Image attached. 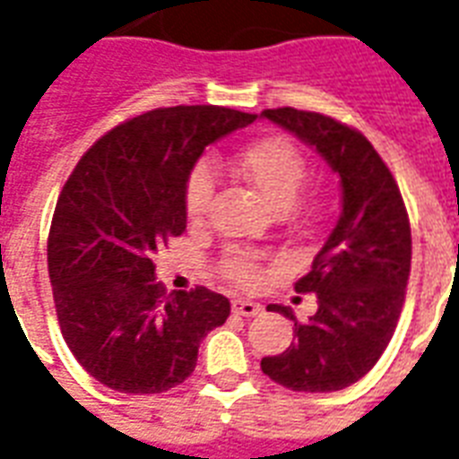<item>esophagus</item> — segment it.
<instances>
[{
    "mask_svg": "<svg viewBox=\"0 0 459 459\" xmlns=\"http://www.w3.org/2000/svg\"><path fill=\"white\" fill-rule=\"evenodd\" d=\"M232 311L237 316H255V314H261L263 307L261 304H255V301H248V299H234L232 301Z\"/></svg>",
    "mask_w": 459,
    "mask_h": 459,
    "instance_id": "1",
    "label": "esophagus"
}]
</instances>
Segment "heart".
Listing matches in <instances>:
<instances>
[{"mask_svg": "<svg viewBox=\"0 0 459 459\" xmlns=\"http://www.w3.org/2000/svg\"><path fill=\"white\" fill-rule=\"evenodd\" d=\"M237 172L258 191V196L275 212H285L297 225H308L321 215V198H299L301 184L307 179V158L287 138L270 136L247 145L234 160ZM215 196V174L211 165H198L186 181V215L201 220L211 211ZM225 278L234 285L255 287L263 278V263L255 254L237 251L222 265Z\"/></svg>", "mask_w": 459, "mask_h": 459, "instance_id": "obj_1", "label": "heart"}]
</instances>
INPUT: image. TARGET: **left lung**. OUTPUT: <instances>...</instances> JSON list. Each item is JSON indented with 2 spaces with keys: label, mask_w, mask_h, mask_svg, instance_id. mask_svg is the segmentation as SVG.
I'll return each mask as SVG.
<instances>
[{
  "label": "left lung",
  "mask_w": 459,
  "mask_h": 459,
  "mask_svg": "<svg viewBox=\"0 0 459 459\" xmlns=\"http://www.w3.org/2000/svg\"><path fill=\"white\" fill-rule=\"evenodd\" d=\"M261 117L321 152L342 186L340 220L294 285L316 294L318 311L301 323L290 307L268 304L294 321L297 340L282 354L263 357L261 368L299 393L342 390L374 368L395 333L410 280V218L397 181L364 134L294 108L263 109Z\"/></svg>",
  "instance_id": "left-lung-1"
}]
</instances>
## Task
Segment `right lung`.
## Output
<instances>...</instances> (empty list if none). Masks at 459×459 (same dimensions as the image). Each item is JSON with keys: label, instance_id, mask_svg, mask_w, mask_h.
Instances as JSON below:
<instances>
[{"label": "right lung", "instance_id": "1", "mask_svg": "<svg viewBox=\"0 0 459 459\" xmlns=\"http://www.w3.org/2000/svg\"><path fill=\"white\" fill-rule=\"evenodd\" d=\"M254 119L212 105L151 109L105 134L64 184L49 282L71 354L102 385L129 395L179 385L201 340L227 321L222 294H165L152 254L186 230V181L205 148Z\"/></svg>", "mask_w": 459, "mask_h": 459}]
</instances>
